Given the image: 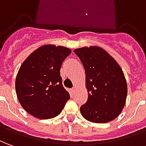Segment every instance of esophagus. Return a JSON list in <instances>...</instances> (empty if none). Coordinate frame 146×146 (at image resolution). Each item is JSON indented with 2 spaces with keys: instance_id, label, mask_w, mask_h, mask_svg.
I'll return each instance as SVG.
<instances>
[{
  "instance_id": "esophagus-1",
  "label": "esophagus",
  "mask_w": 146,
  "mask_h": 146,
  "mask_svg": "<svg viewBox=\"0 0 146 146\" xmlns=\"http://www.w3.org/2000/svg\"><path fill=\"white\" fill-rule=\"evenodd\" d=\"M75 87H73V88H71V92H74V91H75Z\"/></svg>"
}]
</instances>
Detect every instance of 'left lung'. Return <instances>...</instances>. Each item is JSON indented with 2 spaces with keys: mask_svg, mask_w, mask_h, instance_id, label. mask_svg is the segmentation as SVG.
Segmentation results:
<instances>
[{
  "mask_svg": "<svg viewBox=\"0 0 146 146\" xmlns=\"http://www.w3.org/2000/svg\"><path fill=\"white\" fill-rule=\"evenodd\" d=\"M86 72L88 98L81 106L83 117L95 123H106L121 113L127 96L122 70L105 50L98 47L74 51Z\"/></svg>",
  "mask_w": 146,
  "mask_h": 146,
  "instance_id": "8db88e82",
  "label": "left lung"
}]
</instances>
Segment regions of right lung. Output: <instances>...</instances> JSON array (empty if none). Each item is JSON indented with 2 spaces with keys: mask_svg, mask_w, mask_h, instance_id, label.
Returning <instances> with one entry per match:
<instances>
[{
  "mask_svg": "<svg viewBox=\"0 0 146 146\" xmlns=\"http://www.w3.org/2000/svg\"><path fill=\"white\" fill-rule=\"evenodd\" d=\"M71 52L61 46L44 45L22 63L16 79V92L28 113L40 119L61 113L70 94L62 84L60 68Z\"/></svg>",
  "mask_w": 146,
  "mask_h": 146,
  "instance_id": "right-lung-1",
  "label": "right lung"
}]
</instances>
